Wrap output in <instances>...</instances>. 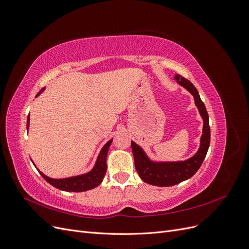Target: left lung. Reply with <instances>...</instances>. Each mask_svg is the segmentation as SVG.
Here are the masks:
<instances>
[{
	"label": "left lung",
	"instance_id": "obj_1",
	"mask_svg": "<svg viewBox=\"0 0 249 249\" xmlns=\"http://www.w3.org/2000/svg\"><path fill=\"white\" fill-rule=\"evenodd\" d=\"M173 79L178 82V85L183 86L187 91L193 95L195 106L197 107L202 118V134L197 152L189 159L184 161H154L137 143L134 141L131 142L135 167L139 177L143 182L159 187L177 185L194 176L205 160L211 139L209 115L205 104L200 100L197 89L189 80L185 79L178 73H176Z\"/></svg>",
	"mask_w": 249,
	"mask_h": 249
}]
</instances>
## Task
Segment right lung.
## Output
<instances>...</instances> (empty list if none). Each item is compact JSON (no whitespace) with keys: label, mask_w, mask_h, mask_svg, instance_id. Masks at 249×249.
I'll list each match as a JSON object with an SVG mask.
<instances>
[{"label":"right lung","mask_w":249,"mask_h":249,"mask_svg":"<svg viewBox=\"0 0 249 249\" xmlns=\"http://www.w3.org/2000/svg\"><path fill=\"white\" fill-rule=\"evenodd\" d=\"M43 90L44 88H42L40 91L37 93L36 97L38 96ZM29 126H30V115L28 116V119H27V131L29 130ZM112 141L113 139H110L106 144L103 146L99 156H97V159L93 165L92 169L86 173H83V175L64 178H53L44 175V173L41 172L39 169L37 170L39 171L42 178L46 179L49 184L56 187L57 189L67 191V192H83V191L91 190L103 182L104 177L106 175L107 155H108V150Z\"/></svg>","instance_id":"1"}]
</instances>
